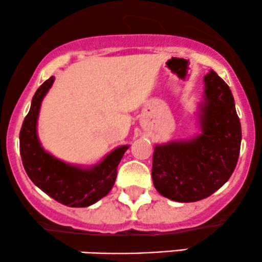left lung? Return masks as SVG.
<instances>
[{"label":"left lung","instance_id":"obj_1","mask_svg":"<svg viewBox=\"0 0 262 262\" xmlns=\"http://www.w3.org/2000/svg\"><path fill=\"white\" fill-rule=\"evenodd\" d=\"M198 107L201 133L158 144L152 154V182L161 196L196 202L214 193L236 166L242 127L229 86L213 70L204 76Z\"/></svg>","mask_w":262,"mask_h":262}]
</instances>
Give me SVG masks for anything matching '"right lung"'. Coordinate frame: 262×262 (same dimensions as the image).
<instances>
[{"label":"right lung","mask_w":262,"mask_h":262,"mask_svg":"<svg viewBox=\"0 0 262 262\" xmlns=\"http://www.w3.org/2000/svg\"><path fill=\"white\" fill-rule=\"evenodd\" d=\"M52 76L37 90L19 133V151L27 175L37 187L68 207H89L107 196L117 169L129 145H121L91 166L68 164L48 152L39 140L37 124L45 95L53 86Z\"/></svg>","instance_id":"obj_1"}]
</instances>
